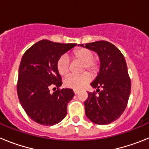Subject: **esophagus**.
<instances>
[{"mask_svg": "<svg viewBox=\"0 0 149 149\" xmlns=\"http://www.w3.org/2000/svg\"><path fill=\"white\" fill-rule=\"evenodd\" d=\"M74 94H75V95H77V94H78L79 91H77V90H76V89H74Z\"/></svg>", "mask_w": 149, "mask_h": 149, "instance_id": "obj_1", "label": "esophagus"}]
</instances>
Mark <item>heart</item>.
<instances>
[{
    "mask_svg": "<svg viewBox=\"0 0 149 149\" xmlns=\"http://www.w3.org/2000/svg\"><path fill=\"white\" fill-rule=\"evenodd\" d=\"M74 60L83 63L82 72L88 71L91 74L95 75L99 70V63L94 60V54L92 51L87 48H77L72 53ZM70 60L68 56L63 55L56 62V69L62 76L67 75L69 72ZM91 80V76L89 73L85 72L81 75H71L64 80V85L66 87L74 89H81Z\"/></svg>",
    "mask_w": 149,
    "mask_h": 149,
    "instance_id": "obj_1",
    "label": "heart"
}]
</instances>
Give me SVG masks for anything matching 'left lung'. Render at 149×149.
Listing matches in <instances>:
<instances>
[{
    "label": "left lung",
    "mask_w": 149,
    "mask_h": 149,
    "mask_svg": "<svg viewBox=\"0 0 149 149\" xmlns=\"http://www.w3.org/2000/svg\"><path fill=\"white\" fill-rule=\"evenodd\" d=\"M97 53L99 72L90 85L96 92L88 93L84 102L88 119L97 125H107L116 120L127 107L131 93L125 59L118 48L107 41L78 45Z\"/></svg>",
    "instance_id": "8db88e82"
}]
</instances>
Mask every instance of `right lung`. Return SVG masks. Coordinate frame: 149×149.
<instances>
[{
	"label": "right lung",
	"mask_w": 149,
	"mask_h": 149,
	"mask_svg": "<svg viewBox=\"0 0 149 149\" xmlns=\"http://www.w3.org/2000/svg\"><path fill=\"white\" fill-rule=\"evenodd\" d=\"M77 44L39 41L24 54L18 69L17 93L26 113L34 122L43 125H54L67 114V104L74 95L72 89L50 87L62 85L56 69L60 56Z\"/></svg>",
	"instance_id": "add662e5"
}]
</instances>
